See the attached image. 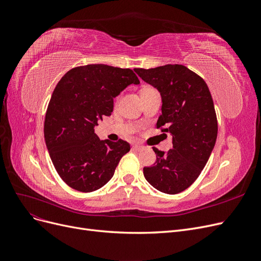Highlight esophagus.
<instances>
[{"mask_svg":"<svg viewBox=\"0 0 261 261\" xmlns=\"http://www.w3.org/2000/svg\"><path fill=\"white\" fill-rule=\"evenodd\" d=\"M133 148H134V149H135V150H138V151H139V150H143V149H144V146H141V145H138V144H135V145H134V146H133Z\"/></svg>","mask_w":261,"mask_h":261,"instance_id":"34e87169","label":"esophagus"}]
</instances>
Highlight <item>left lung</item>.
Segmentation results:
<instances>
[{
  "label": "left lung",
  "mask_w": 261,
  "mask_h": 261,
  "mask_svg": "<svg viewBox=\"0 0 261 261\" xmlns=\"http://www.w3.org/2000/svg\"><path fill=\"white\" fill-rule=\"evenodd\" d=\"M161 94L162 114L156 128L172 135L168 152L152 148L156 161L144 168L148 183L158 191L174 195L185 191L199 176L216 145L217 115L207 84L184 65L134 68Z\"/></svg>",
  "instance_id": "1"
}]
</instances>
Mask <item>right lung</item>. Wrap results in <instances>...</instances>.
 <instances>
[{"label": "right lung", "mask_w": 261, "mask_h": 261, "mask_svg": "<svg viewBox=\"0 0 261 261\" xmlns=\"http://www.w3.org/2000/svg\"><path fill=\"white\" fill-rule=\"evenodd\" d=\"M139 80L129 68L89 64L72 68L55 87L46 110L44 139L55 170L78 192L90 193L112 178L127 141L100 140L94 126L111 115L113 99Z\"/></svg>", "instance_id": "obj_1"}]
</instances>
